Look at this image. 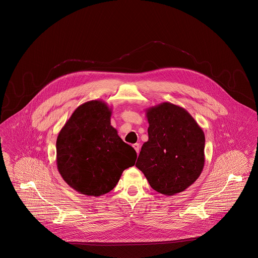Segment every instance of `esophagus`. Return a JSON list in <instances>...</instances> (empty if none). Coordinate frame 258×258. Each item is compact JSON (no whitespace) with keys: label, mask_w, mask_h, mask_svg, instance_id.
Here are the masks:
<instances>
[{"label":"esophagus","mask_w":258,"mask_h":258,"mask_svg":"<svg viewBox=\"0 0 258 258\" xmlns=\"http://www.w3.org/2000/svg\"><path fill=\"white\" fill-rule=\"evenodd\" d=\"M133 148L135 149V151L137 152V154H139V151H140V145H139V144H134L133 145Z\"/></svg>","instance_id":"obj_1"}]
</instances>
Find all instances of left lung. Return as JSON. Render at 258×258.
I'll return each mask as SVG.
<instances>
[{
    "label": "left lung",
    "mask_w": 258,
    "mask_h": 258,
    "mask_svg": "<svg viewBox=\"0 0 258 258\" xmlns=\"http://www.w3.org/2000/svg\"><path fill=\"white\" fill-rule=\"evenodd\" d=\"M145 114L148 141L142 146L135 166L158 193H181L203 170L204 132L184 108L170 102L149 107Z\"/></svg>",
    "instance_id": "left-lung-1"
}]
</instances>
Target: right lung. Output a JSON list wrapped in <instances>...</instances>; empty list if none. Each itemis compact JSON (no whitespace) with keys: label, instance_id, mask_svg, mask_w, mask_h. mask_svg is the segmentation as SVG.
<instances>
[{"label":"right lung","instance_id":"add662e5","mask_svg":"<svg viewBox=\"0 0 258 258\" xmlns=\"http://www.w3.org/2000/svg\"><path fill=\"white\" fill-rule=\"evenodd\" d=\"M111 115L106 102L87 101L76 108L57 135V170L79 194H106L135 164L136 151L118 136Z\"/></svg>","mask_w":258,"mask_h":258}]
</instances>
